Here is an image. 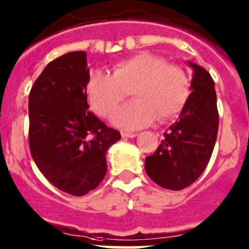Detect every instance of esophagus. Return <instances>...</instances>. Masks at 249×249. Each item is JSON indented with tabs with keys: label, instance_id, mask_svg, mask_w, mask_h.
<instances>
[{
	"label": "esophagus",
	"instance_id": "obj_1",
	"mask_svg": "<svg viewBox=\"0 0 249 249\" xmlns=\"http://www.w3.org/2000/svg\"><path fill=\"white\" fill-rule=\"evenodd\" d=\"M137 136V133L135 132H125V131H122V137L123 138H133Z\"/></svg>",
	"mask_w": 249,
	"mask_h": 249
}]
</instances>
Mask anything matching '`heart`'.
<instances>
[{
	"label": "heart",
	"instance_id": "b5f03b06",
	"mask_svg": "<svg viewBox=\"0 0 249 249\" xmlns=\"http://www.w3.org/2000/svg\"><path fill=\"white\" fill-rule=\"evenodd\" d=\"M87 97L95 113L108 118L131 94L135 102L117 112L112 122L124 129H139L157 118H176L190 95L185 71L168 64L162 56L142 52L112 66V74L93 71L86 85Z\"/></svg>",
	"mask_w": 249,
	"mask_h": 249
}]
</instances>
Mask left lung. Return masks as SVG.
<instances>
[{
  "instance_id": "obj_1",
  "label": "left lung",
  "mask_w": 249,
  "mask_h": 249,
  "mask_svg": "<svg viewBox=\"0 0 249 249\" xmlns=\"http://www.w3.org/2000/svg\"><path fill=\"white\" fill-rule=\"evenodd\" d=\"M194 68L191 92L179 119L164 132L154 155L145 158L147 176L160 187L182 190L193 184L208 165L218 130L214 80L203 67Z\"/></svg>"
}]
</instances>
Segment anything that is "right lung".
<instances>
[{
  "label": "right lung",
  "instance_id": "right-lung-1",
  "mask_svg": "<svg viewBox=\"0 0 249 249\" xmlns=\"http://www.w3.org/2000/svg\"><path fill=\"white\" fill-rule=\"evenodd\" d=\"M85 52L51 61L29 92V149L43 176L73 196L95 189L107 171L106 151L122 136L89 111Z\"/></svg>",
  "mask_w": 249,
  "mask_h": 249
}]
</instances>
